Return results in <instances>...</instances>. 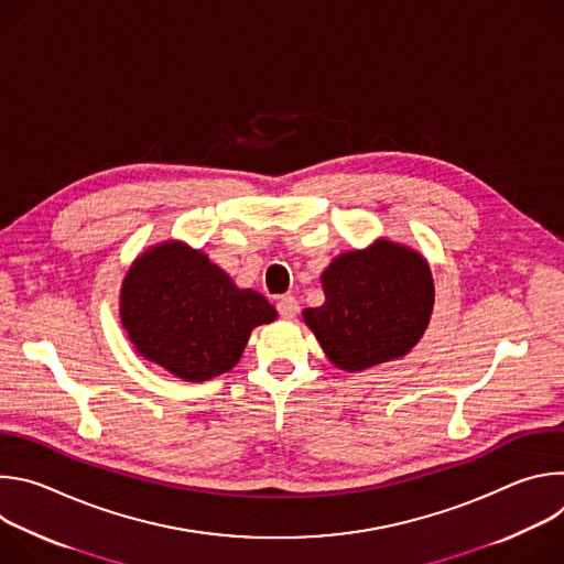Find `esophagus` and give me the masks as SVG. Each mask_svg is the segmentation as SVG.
I'll use <instances>...</instances> for the list:
<instances>
[{
  "label": "esophagus",
  "instance_id": "1",
  "mask_svg": "<svg viewBox=\"0 0 564 564\" xmlns=\"http://www.w3.org/2000/svg\"><path fill=\"white\" fill-rule=\"evenodd\" d=\"M276 310H279L281 318H288V321H290V318H294L296 312H299V301H296L292 294H285V296L279 299Z\"/></svg>",
  "mask_w": 564,
  "mask_h": 564
}]
</instances>
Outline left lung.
<instances>
[{
    "mask_svg": "<svg viewBox=\"0 0 564 564\" xmlns=\"http://www.w3.org/2000/svg\"><path fill=\"white\" fill-rule=\"evenodd\" d=\"M326 303L305 307L303 321L326 357L346 372L409 355L424 337L435 305L429 261L413 248L377 238L321 272Z\"/></svg>",
    "mask_w": 564,
    "mask_h": 564,
    "instance_id": "8db88e82",
    "label": "left lung"
}]
</instances>
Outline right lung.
I'll return each mask as SVG.
<instances>
[{
  "instance_id": "1",
  "label": "right lung",
  "mask_w": 564,
  "mask_h": 564,
  "mask_svg": "<svg viewBox=\"0 0 564 564\" xmlns=\"http://www.w3.org/2000/svg\"><path fill=\"white\" fill-rule=\"evenodd\" d=\"M274 305L238 288L203 250L170 238L144 250L120 288V324L135 352L183 381L231 370Z\"/></svg>"
}]
</instances>
